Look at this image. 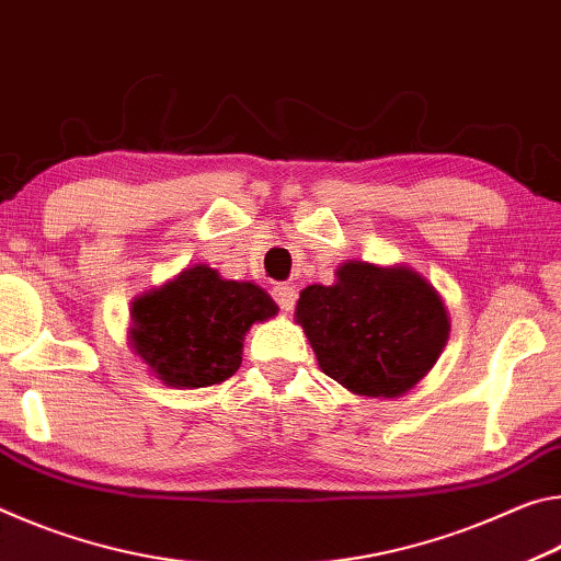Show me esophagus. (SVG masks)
<instances>
[{"mask_svg":"<svg viewBox=\"0 0 561 561\" xmlns=\"http://www.w3.org/2000/svg\"><path fill=\"white\" fill-rule=\"evenodd\" d=\"M273 298L283 310H293L298 300V290H296V286H290V283H278V286L273 288Z\"/></svg>","mask_w":561,"mask_h":561,"instance_id":"obj_1","label":"esophagus"}]
</instances>
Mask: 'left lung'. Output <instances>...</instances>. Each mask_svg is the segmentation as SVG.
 Returning <instances> with one entry per match:
<instances>
[{
    "label": "left lung",
    "mask_w": 561,
    "mask_h": 561,
    "mask_svg": "<svg viewBox=\"0 0 561 561\" xmlns=\"http://www.w3.org/2000/svg\"><path fill=\"white\" fill-rule=\"evenodd\" d=\"M296 323L320 370L365 398L410 392L449 337L443 296L425 275L398 263H341L333 286L300 290Z\"/></svg>",
    "instance_id": "8db88e82"
}]
</instances>
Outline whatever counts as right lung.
<instances>
[{
  "label": "right lung",
  "mask_w": 561,
  "mask_h": 561,
  "mask_svg": "<svg viewBox=\"0 0 561 561\" xmlns=\"http://www.w3.org/2000/svg\"><path fill=\"white\" fill-rule=\"evenodd\" d=\"M128 347L167 388L224 382L241 367L243 337L278 306L251 280H226L206 263L183 268L131 300Z\"/></svg>",
  "instance_id": "obj_1"
}]
</instances>
